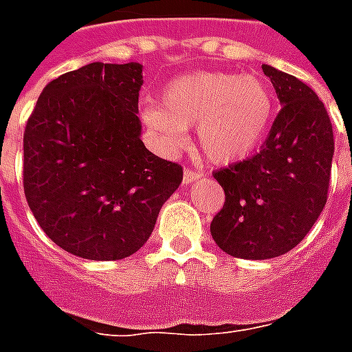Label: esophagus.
<instances>
[{"label":"esophagus","mask_w":352,"mask_h":352,"mask_svg":"<svg viewBox=\"0 0 352 352\" xmlns=\"http://www.w3.org/2000/svg\"><path fill=\"white\" fill-rule=\"evenodd\" d=\"M199 179V175L196 173V171H192V169H186L183 173V184H192L196 183Z\"/></svg>","instance_id":"1"}]
</instances>
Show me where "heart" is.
I'll list each match as a JSON object with an SVG mask.
<instances>
[{
	"label": "heart",
	"mask_w": 352,
	"mask_h": 352,
	"mask_svg": "<svg viewBox=\"0 0 352 352\" xmlns=\"http://www.w3.org/2000/svg\"><path fill=\"white\" fill-rule=\"evenodd\" d=\"M273 116V96L262 77L198 72L169 80L162 103H148L143 122L166 151L184 143L186 128L214 166L249 158L264 139Z\"/></svg>",
	"instance_id": "1"
}]
</instances>
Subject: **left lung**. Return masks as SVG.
<instances>
[{"instance_id":"left-lung-1","label":"left lung","mask_w":352,"mask_h":352,"mask_svg":"<svg viewBox=\"0 0 352 352\" xmlns=\"http://www.w3.org/2000/svg\"><path fill=\"white\" fill-rule=\"evenodd\" d=\"M280 111L256 156L221 169L224 207L211 222L222 251L267 260L292 251L322 213L333 158V131L322 101L294 75L262 65Z\"/></svg>"}]
</instances>
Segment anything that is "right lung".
I'll return each mask as SVG.
<instances>
[{"instance_id": "right-lung-1", "label": "right lung", "mask_w": 352, "mask_h": 352, "mask_svg": "<svg viewBox=\"0 0 352 352\" xmlns=\"http://www.w3.org/2000/svg\"><path fill=\"white\" fill-rule=\"evenodd\" d=\"M143 65L92 62L49 82L24 131V194L43 232L87 260H122L151 237L183 168L141 141Z\"/></svg>"}]
</instances>
